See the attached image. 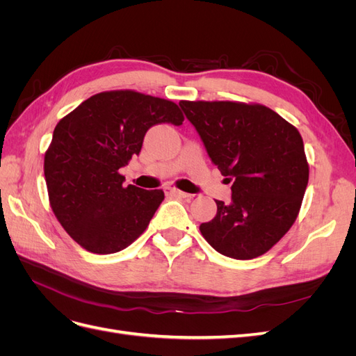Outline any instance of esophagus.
Segmentation results:
<instances>
[{"instance_id": "34e87169", "label": "esophagus", "mask_w": 356, "mask_h": 356, "mask_svg": "<svg viewBox=\"0 0 356 356\" xmlns=\"http://www.w3.org/2000/svg\"><path fill=\"white\" fill-rule=\"evenodd\" d=\"M165 193H166L168 196H177V197H181V199H188V197H191V195H188V193L181 191V190L175 188V187H166V188H165Z\"/></svg>"}]
</instances>
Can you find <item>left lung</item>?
Instances as JSON below:
<instances>
[{
  "instance_id": "1",
  "label": "left lung",
  "mask_w": 356,
  "mask_h": 356,
  "mask_svg": "<svg viewBox=\"0 0 356 356\" xmlns=\"http://www.w3.org/2000/svg\"><path fill=\"white\" fill-rule=\"evenodd\" d=\"M212 163L232 181L229 203L200 224L208 243L225 257L251 260L294 224L309 181L303 139L264 105L181 101Z\"/></svg>"
}]
</instances>
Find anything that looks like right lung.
Wrapping results in <instances>:
<instances>
[{"instance_id": "right-lung-1", "label": "right lung", "mask_w": 356, "mask_h": 356, "mask_svg": "<svg viewBox=\"0 0 356 356\" xmlns=\"http://www.w3.org/2000/svg\"><path fill=\"white\" fill-rule=\"evenodd\" d=\"M182 122L174 102L114 90L90 96L56 124L44 156L49 199L62 227L84 250L118 252L143 234L165 193L123 187L118 169L141 153L149 127Z\"/></svg>"}]
</instances>
